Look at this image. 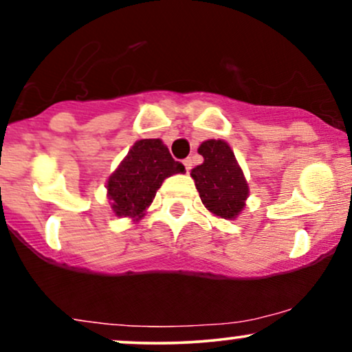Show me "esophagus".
<instances>
[{
    "instance_id": "obj_1",
    "label": "esophagus",
    "mask_w": 352,
    "mask_h": 352,
    "mask_svg": "<svg viewBox=\"0 0 352 352\" xmlns=\"http://www.w3.org/2000/svg\"><path fill=\"white\" fill-rule=\"evenodd\" d=\"M184 165H185V170H187V172L192 170V159H185Z\"/></svg>"
}]
</instances>
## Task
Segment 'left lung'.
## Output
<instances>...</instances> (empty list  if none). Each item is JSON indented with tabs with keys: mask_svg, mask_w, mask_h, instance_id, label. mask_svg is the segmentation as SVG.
<instances>
[{
	"mask_svg": "<svg viewBox=\"0 0 352 352\" xmlns=\"http://www.w3.org/2000/svg\"><path fill=\"white\" fill-rule=\"evenodd\" d=\"M204 164L193 168L192 179L199 190L201 204L212 215L235 220L246 207L250 195L248 182L228 142L208 139L200 144Z\"/></svg>",
	"mask_w": 352,
	"mask_h": 352,
	"instance_id": "1",
	"label": "left lung"
}]
</instances>
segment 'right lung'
<instances>
[{"mask_svg":"<svg viewBox=\"0 0 352 352\" xmlns=\"http://www.w3.org/2000/svg\"><path fill=\"white\" fill-rule=\"evenodd\" d=\"M185 167L175 162L160 139H140L107 179V199L117 217L139 221L155 199L164 180Z\"/></svg>","mask_w":352,"mask_h":352,"instance_id":"add662e5","label":"right lung"}]
</instances>
